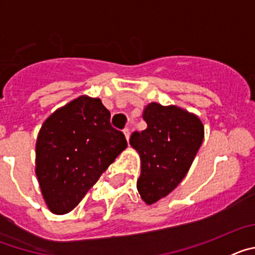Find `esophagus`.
<instances>
[{
	"label": "esophagus",
	"instance_id": "1",
	"mask_svg": "<svg viewBox=\"0 0 255 255\" xmlns=\"http://www.w3.org/2000/svg\"><path fill=\"white\" fill-rule=\"evenodd\" d=\"M124 135H125L126 140H129V138H130V131H129V129H124Z\"/></svg>",
	"mask_w": 255,
	"mask_h": 255
}]
</instances>
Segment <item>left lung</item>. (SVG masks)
Listing matches in <instances>:
<instances>
[{
  "label": "left lung",
  "instance_id": "8db88e82",
  "mask_svg": "<svg viewBox=\"0 0 255 255\" xmlns=\"http://www.w3.org/2000/svg\"><path fill=\"white\" fill-rule=\"evenodd\" d=\"M143 119L147 129L132 132L130 144L140 157L136 189L150 206L185 177L204 139V126L195 114L155 102L144 107Z\"/></svg>",
  "mask_w": 255,
  "mask_h": 255
}]
</instances>
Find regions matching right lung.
Masks as SVG:
<instances>
[{"instance_id": "obj_1", "label": "right lung", "mask_w": 255, "mask_h": 255, "mask_svg": "<svg viewBox=\"0 0 255 255\" xmlns=\"http://www.w3.org/2000/svg\"><path fill=\"white\" fill-rule=\"evenodd\" d=\"M110 117L100 98L80 96L42 124L35 143V175L52 213L73 211L128 147Z\"/></svg>"}]
</instances>
